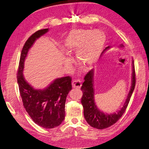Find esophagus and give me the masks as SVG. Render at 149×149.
Segmentation results:
<instances>
[{
	"mask_svg": "<svg viewBox=\"0 0 149 149\" xmlns=\"http://www.w3.org/2000/svg\"><path fill=\"white\" fill-rule=\"evenodd\" d=\"M72 85H73V87L76 89H79L81 86V81L80 79H74L72 82Z\"/></svg>",
	"mask_w": 149,
	"mask_h": 149,
	"instance_id": "1",
	"label": "esophagus"
}]
</instances>
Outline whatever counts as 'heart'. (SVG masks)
Listing matches in <instances>:
<instances>
[{"label": "heart", "mask_w": 149, "mask_h": 149, "mask_svg": "<svg viewBox=\"0 0 149 149\" xmlns=\"http://www.w3.org/2000/svg\"><path fill=\"white\" fill-rule=\"evenodd\" d=\"M104 40V33L98 30H75L66 38L64 47L70 53H76V59L79 63L88 67L96 61ZM71 61L70 58H65L66 63H69Z\"/></svg>", "instance_id": "heart-1"}]
</instances>
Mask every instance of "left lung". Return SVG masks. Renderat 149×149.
Returning <instances> with one entry per match:
<instances>
[{"label":"left lung","instance_id":"obj_1","mask_svg":"<svg viewBox=\"0 0 149 149\" xmlns=\"http://www.w3.org/2000/svg\"><path fill=\"white\" fill-rule=\"evenodd\" d=\"M120 47H123V45H120ZM109 48V47L106 48L102 53ZM93 70H90L84 76V81L83 83L81 88V89L83 92L81 104L84 109V118L87 121V123L94 128L103 129L109 127L116 123V122L119 120V119L123 116L128 106L130 99L131 97L132 94L135 88L136 81L134 61H132V78L131 87H130L127 100L123 105V107L116 113L110 114H104L103 112L98 109V108L95 104L94 99V91L93 88Z\"/></svg>","mask_w":149,"mask_h":149}]
</instances>
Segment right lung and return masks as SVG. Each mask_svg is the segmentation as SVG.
I'll use <instances>...</instances> for the list:
<instances>
[{
	"instance_id": "right-lung-1",
	"label": "right lung",
	"mask_w": 149,
	"mask_h": 149,
	"mask_svg": "<svg viewBox=\"0 0 149 149\" xmlns=\"http://www.w3.org/2000/svg\"><path fill=\"white\" fill-rule=\"evenodd\" d=\"M48 29L38 30L26 40L21 52L17 78L20 96L26 111L35 124L45 129L60 125L65 117V102L72 89L71 78L56 79L44 89H34L23 75L24 61L35 40L46 33Z\"/></svg>"
}]
</instances>
